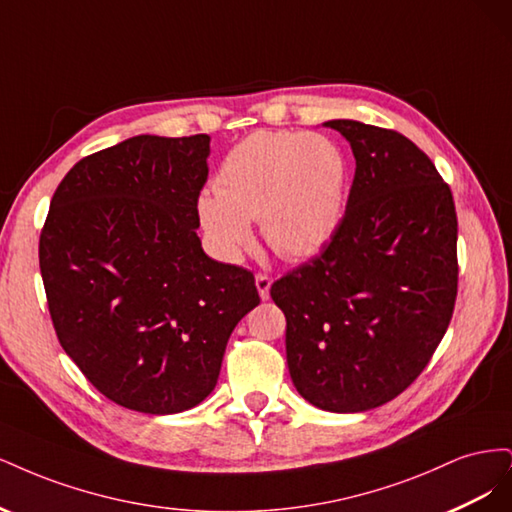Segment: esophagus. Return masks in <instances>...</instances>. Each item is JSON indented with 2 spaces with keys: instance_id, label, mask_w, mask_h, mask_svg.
I'll return each instance as SVG.
<instances>
[{
  "instance_id": "esophagus-1",
  "label": "esophagus",
  "mask_w": 512,
  "mask_h": 512,
  "mask_svg": "<svg viewBox=\"0 0 512 512\" xmlns=\"http://www.w3.org/2000/svg\"><path fill=\"white\" fill-rule=\"evenodd\" d=\"M256 288L260 299H269V290H271V277L265 273H256Z\"/></svg>"
}]
</instances>
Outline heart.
<instances>
[{
  "label": "heart",
  "instance_id": "heart-1",
  "mask_svg": "<svg viewBox=\"0 0 512 512\" xmlns=\"http://www.w3.org/2000/svg\"><path fill=\"white\" fill-rule=\"evenodd\" d=\"M348 160L331 138L262 130L232 147L215 177V192L198 198V218L226 260L252 245V220L284 258H307L331 241L342 222Z\"/></svg>",
  "mask_w": 512,
  "mask_h": 512
}]
</instances>
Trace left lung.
<instances>
[{"label":"left lung","instance_id":"obj_1","mask_svg":"<svg viewBox=\"0 0 512 512\" xmlns=\"http://www.w3.org/2000/svg\"><path fill=\"white\" fill-rule=\"evenodd\" d=\"M352 147L348 205L322 252L271 286L286 316L292 384L329 412L404 393L448 329L457 297L451 188L410 138L352 119L324 123Z\"/></svg>","mask_w":512,"mask_h":512}]
</instances>
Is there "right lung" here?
Listing matches in <instances>:
<instances>
[{
  "label": "right lung",
  "instance_id": "add662e5",
  "mask_svg": "<svg viewBox=\"0 0 512 512\" xmlns=\"http://www.w3.org/2000/svg\"><path fill=\"white\" fill-rule=\"evenodd\" d=\"M207 134H141L76 162L53 194L40 273L61 348L115 404L198 406L228 337L260 303L254 275L196 235Z\"/></svg>",
  "mask_w": 512,
  "mask_h": 512
}]
</instances>
